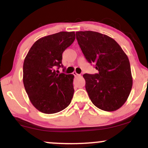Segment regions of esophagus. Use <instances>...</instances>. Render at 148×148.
<instances>
[{
    "label": "esophagus",
    "instance_id": "obj_1",
    "mask_svg": "<svg viewBox=\"0 0 148 148\" xmlns=\"http://www.w3.org/2000/svg\"><path fill=\"white\" fill-rule=\"evenodd\" d=\"M73 74H74V76H75V77H76V76H81V75H80V74H77V73H76V72H73Z\"/></svg>",
    "mask_w": 148,
    "mask_h": 148
}]
</instances>
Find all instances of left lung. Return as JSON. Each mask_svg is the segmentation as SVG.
Masks as SVG:
<instances>
[{
	"mask_svg": "<svg viewBox=\"0 0 148 148\" xmlns=\"http://www.w3.org/2000/svg\"><path fill=\"white\" fill-rule=\"evenodd\" d=\"M76 40L85 58L97 74H84L86 90L95 106L105 111L120 108L132 88L130 60L111 37L94 31H79Z\"/></svg>",
	"mask_w": 148,
	"mask_h": 148,
	"instance_id": "left-lung-1",
	"label": "left lung"
}]
</instances>
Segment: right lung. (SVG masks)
Segmentation results:
<instances>
[{"instance_id":"add662e5","label":"right lung","mask_w":148,"mask_h":148,"mask_svg":"<svg viewBox=\"0 0 148 148\" xmlns=\"http://www.w3.org/2000/svg\"><path fill=\"white\" fill-rule=\"evenodd\" d=\"M75 40L74 32H60L39 39L25 58L23 81L30 101L47 114L60 112L71 103L73 74L56 71L63 67L62 53ZM64 70V69H63Z\"/></svg>"}]
</instances>
